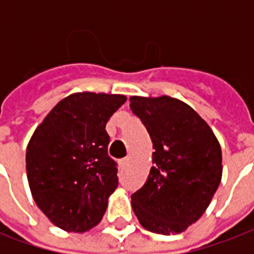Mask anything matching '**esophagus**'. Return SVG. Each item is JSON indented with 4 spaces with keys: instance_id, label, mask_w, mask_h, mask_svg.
<instances>
[{
    "instance_id": "obj_1",
    "label": "esophagus",
    "mask_w": 254,
    "mask_h": 254,
    "mask_svg": "<svg viewBox=\"0 0 254 254\" xmlns=\"http://www.w3.org/2000/svg\"><path fill=\"white\" fill-rule=\"evenodd\" d=\"M127 162H129V159L123 158L121 161H120V167H125L127 165Z\"/></svg>"
}]
</instances>
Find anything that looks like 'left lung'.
Returning a JSON list of instances; mask_svg holds the SVG:
<instances>
[{
    "mask_svg": "<svg viewBox=\"0 0 254 254\" xmlns=\"http://www.w3.org/2000/svg\"><path fill=\"white\" fill-rule=\"evenodd\" d=\"M130 109L153 142L145 185L131 195L139 224L154 233H181L204 213L220 185L221 149L208 124L181 100L131 96Z\"/></svg>",
    "mask_w": 254,
    "mask_h": 254,
    "instance_id": "8db88e82",
    "label": "left lung"
}]
</instances>
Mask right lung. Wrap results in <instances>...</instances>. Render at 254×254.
Wrapping results in <instances>:
<instances>
[{"mask_svg": "<svg viewBox=\"0 0 254 254\" xmlns=\"http://www.w3.org/2000/svg\"><path fill=\"white\" fill-rule=\"evenodd\" d=\"M125 101L124 95L73 93L34 131L26 150L27 181L38 207L61 229L83 233L103 219L119 186L105 125Z\"/></svg>", "mask_w": 254, "mask_h": 254, "instance_id": "right-lung-1", "label": "right lung"}]
</instances>
